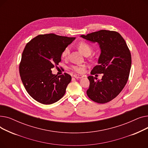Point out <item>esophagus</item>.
Listing matches in <instances>:
<instances>
[{
  "instance_id": "obj_1",
  "label": "esophagus",
  "mask_w": 148,
  "mask_h": 148,
  "mask_svg": "<svg viewBox=\"0 0 148 148\" xmlns=\"http://www.w3.org/2000/svg\"><path fill=\"white\" fill-rule=\"evenodd\" d=\"M73 77H75V79H80V78H82V77H83V76H82V75H77V74H74V75H73Z\"/></svg>"
}]
</instances>
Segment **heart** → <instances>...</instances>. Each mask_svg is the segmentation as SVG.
<instances>
[{
    "mask_svg": "<svg viewBox=\"0 0 148 148\" xmlns=\"http://www.w3.org/2000/svg\"><path fill=\"white\" fill-rule=\"evenodd\" d=\"M77 47H78L80 51L82 54H83L84 55H85V54H90L92 50V46L89 43H88L87 42L84 41H80L78 43V44H77ZM69 48L68 47H65L62 52V57L63 58L66 59L69 56ZM84 67H85V65H83V64L73 65L71 66V69L74 72L80 74L83 72Z\"/></svg>",
    "mask_w": 148,
    "mask_h": 148,
    "instance_id": "obj_1",
    "label": "heart"
}]
</instances>
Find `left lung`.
<instances>
[{
    "label": "left lung",
    "instance_id": "obj_1",
    "mask_svg": "<svg viewBox=\"0 0 148 148\" xmlns=\"http://www.w3.org/2000/svg\"><path fill=\"white\" fill-rule=\"evenodd\" d=\"M81 37L98 42L101 49L98 65L90 74H102V79L99 80L93 76L88 77L90 84L87 95L97 103L109 102L119 94L128 80L131 66L130 49L122 36L116 31L101 30Z\"/></svg>",
    "mask_w": 148,
    "mask_h": 148
}]
</instances>
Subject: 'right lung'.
I'll use <instances>...</instances> for the list:
<instances>
[{
  "label": "right lung",
  "mask_w": 148,
  "mask_h": 148,
  "mask_svg": "<svg viewBox=\"0 0 148 148\" xmlns=\"http://www.w3.org/2000/svg\"><path fill=\"white\" fill-rule=\"evenodd\" d=\"M74 37L54 34L39 35L27 43L23 51L19 73L31 97L43 104H51L63 97L71 76H57L51 69L61 61L62 52Z\"/></svg>",
  "instance_id": "1"
}]
</instances>
